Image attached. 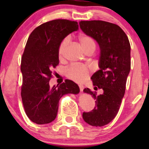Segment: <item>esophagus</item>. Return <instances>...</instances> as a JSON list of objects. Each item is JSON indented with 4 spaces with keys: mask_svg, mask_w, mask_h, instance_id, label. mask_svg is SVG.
<instances>
[{
    "mask_svg": "<svg viewBox=\"0 0 149 149\" xmlns=\"http://www.w3.org/2000/svg\"><path fill=\"white\" fill-rule=\"evenodd\" d=\"M79 88H80V90L81 92L83 91V90H84V86L82 85H79Z\"/></svg>",
    "mask_w": 149,
    "mask_h": 149,
    "instance_id": "obj_1",
    "label": "esophagus"
}]
</instances>
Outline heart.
I'll return each instance as SVG.
<instances>
[{"label":"heart","mask_w":149,"mask_h":149,"mask_svg":"<svg viewBox=\"0 0 149 149\" xmlns=\"http://www.w3.org/2000/svg\"><path fill=\"white\" fill-rule=\"evenodd\" d=\"M78 41L86 54L88 52H94L96 49V42L92 38L89 36L81 34L78 36ZM69 42V38L66 37L59 45L58 49V56L59 59H62L64 58L65 51ZM65 73L66 77L69 79L78 83H82L88 78L90 73V69L84 65H71L66 69Z\"/></svg>","instance_id":"heart-1"}]
</instances>
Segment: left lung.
Instances as JSON below:
<instances>
[{
	"instance_id": "obj_1",
	"label": "left lung",
	"mask_w": 149,
	"mask_h": 149,
	"mask_svg": "<svg viewBox=\"0 0 149 149\" xmlns=\"http://www.w3.org/2000/svg\"><path fill=\"white\" fill-rule=\"evenodd\" d=\"M79 24L82 31L100 45V69L91 79L95 88L104 91L97 95L96 92L84 89V92L95 99V107L91 111L83 112V118L90 125L102 127L113 120L120 109L131 68L130 44L123 30L115 24L101 20Z\"/></svg>"
}]
</instances>
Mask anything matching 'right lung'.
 Returning a JSON list of instances; mask_svg holds the SVG:
<instances>
[{
    "mask_svg": "<svg viewBox=\"0 0 149 149\" xmlns=\"http://www.w3.org/2000/svg\"><path fill=\"white\" fill-rule=\"evenodd\" d=\"M77 30V22L54 19L38 26L29 37L21 61V95L26 114L35 123L43 125L54 120L61 97L80 91L78 85L70 80L52 88L49 85L52 69L59 64L61 42Z\"/></svg>",
    "mask_w": 149,
    "mask_h": 149,
    "instance_id": "1",
    "label": "right lung"
}]
</instances>
